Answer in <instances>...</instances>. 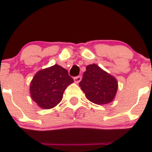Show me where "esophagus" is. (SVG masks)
Segmentation results:
<instances>
[{
    "instance_id": "obj_1",
    "label": "esophagus",
    "mask_w": 152,
    "mask_h": 152,
    "mask_svg": "<svg viewBox=\"0 0 152 152\" xmlns=\"http://www.w3.org/2000/svg\"><path fill=\"white\" fill-rule=\"evenodd\" d=\"M81 76H77V77H75V78H74V80H75V83H78L81 80Z\"/></svg>"
}]
</instances>
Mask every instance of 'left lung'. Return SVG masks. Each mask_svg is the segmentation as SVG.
<instances>
[{
  "mask_svg": "<svg viewBox=\"0 0 152 152\" xmlns=\"http://www.w3.org/2000/svg\"><path fill=\"white\" fill-rule=\"evenodd\" d=\"M88 100L99 105L107 104L114 99L118 89L116 79L98 65L86 66L83 78L79 83Z\"/></svg>",
  "mask_w": 152,
  "mask_h": 152,
  "instance_id": "8db88e82",
  "label": "left lung"
}]
</instances>
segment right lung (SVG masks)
Masks as SVG:
<instances>
[{
  "label": "right lung",
  "instance_id": "1",
  "mask_svg": "<svg viewBox=\"0 0 152 152\" xmlns=\"http://www.w3.org/2000/svg\"><path fill=\"white\" fill-rule=\"evenodd\" d=\"M74 80L66 69L56 64L39 71L30 85V96L42 109H51L63 99V92Z\"/></svg>",
  "mask_w": 152,
  "mask_h": 152
}]
</instances>
